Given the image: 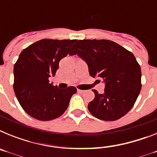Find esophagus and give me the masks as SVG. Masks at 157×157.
I'll use <instances>...</instances> for the list:
<instances>
[{
    "mask_svg": "<svg viewBox=\"0 0 157 157\" xmlns=\"http://www.w3.org/2000/svg\"><path fill=\"white\" fill-rule=\"evenodd\" d=\"M78 93H79V94H83V93L85 92V90H77Z\"/></svg>",
    "mask_w": 157,
    "mask_h": 157,
    "instance_id": "1",
    "label": "esophagus"
}]
</instances>
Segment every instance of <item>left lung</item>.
Returning <instances> with one entry per match:
<instances>
[{"label": "left lung", "mask_w": 157, "mask_h": 157, "mask_svg": "<svg viewBox=\"0 0 157 157\" xmlns=\"http://www.w3.org/2000/svg\"><path fill=\"white\" fill-rule=\"evenodd\" d=\"M69 55H78L90 76L105 83L103 94L93 90L95 98L88 105L93 116L114 121L132 109L141 89V67L132 52L109 40H76Z\"/></svg>", "instance_id": "obj_1"}]
</instances>
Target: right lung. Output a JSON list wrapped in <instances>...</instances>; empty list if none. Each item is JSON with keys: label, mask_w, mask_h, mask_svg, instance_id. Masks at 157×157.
<instances>
[{"label": "right lung", "mask_w": 157, "mask_h": 157, "mask_svg": "<svg viewBox=\"0 0 157 157\" xmlns=\"http://www.w3.org/2000/svg\"><path fill=\"white\" fill-rule=\"evenodd\" d=\"M76 40L42 39L23 49L14 65V91L23 110L34 119L47 121L59 117L77 91L49 83L59 62L69 53Z\"/></svg>", "instance_id": "1"}]
</instances>
